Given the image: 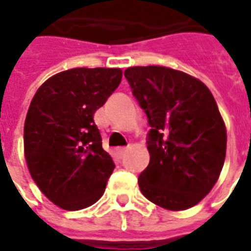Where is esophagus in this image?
Masks as SVG:
<instances>
[{
    "label": "esophagus",
    "instance_id": "obj_1",
    "mask_svg": "<svg viewBox=\"0 0 251 251\" xmlns=\"http://www.w3.org/2000/svg\"><path fill=\"white\" fill-rule=\"evenodd\" d=\"M126 152H127V149H126V147H120V149L116 150V154H117V156L120 159H122V158L125 156Z\"/></svg>",
    "mask_w": 251,
    "mask_h": 251
}]
</instances>
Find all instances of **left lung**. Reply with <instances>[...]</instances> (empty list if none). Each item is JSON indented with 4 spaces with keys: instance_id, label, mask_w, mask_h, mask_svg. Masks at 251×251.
I'll return each instance as SVG.
<instances>
[{
    "instance_id": "8db88e82",
    "label": "left lung",
    "mask_w": 251,
    "mask_h": 251,
    "mask_svg": "<svg viewBox=\"0 0 251 251\" xmlns=\"http://www.w3.org/2000/svg\"><path fill=\"white\" fill-rule=\"evenodd\" d=\"M125 76L151 126L141 192L164 209L192 208L215 187L226 155L215 97L202 81L168 67H129Z\"/></svg>"
}]
</instances>
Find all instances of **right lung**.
Masks as SVG:
<instances>
[{
    "mask_svg": "<svg viewBox=\"0 0 251 251\" xmlns=\"http://www.w3.org/2000/svg\"><path fill=\"white\" fill-rule=\"evenodd\" d=\"M121 79V68H72L46 80L32 97L25 158L32 180L62 209H84L104 195L114 163L93 116Z\"/></svg>",
    "mask_w": 251,
    "mask_h": 251,
    "instance_id": "add662e5",
    "label": "right lung"
}]
</instances>
